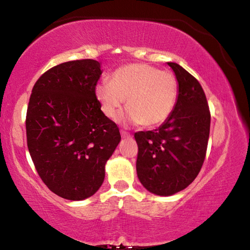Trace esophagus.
Here are the masks:
<instances>
[{
  "instance_id": "34e87169",
  "label": "esophagus",
  "mask_w": 250,
  "mask_h": 250,
  "mask_svg": "<svg viewBox=\"0 0 250 250\" xmlns=\"http://www.w3.org/2000/svg\"><path fill=\"white\" fill-rule=\"evenodd\" d=\"M121 137H122V138H130L131 134H130L129 132H126V131L121 130Z\"/></svg>"
}]
</instances>
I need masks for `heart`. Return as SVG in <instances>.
<instances>
[{"label":"heart","mask_w":250,"mask_h":250,"mask_svg":"<svg viewBox=\"0 0 250 250\" xmlns=\"http://www.w3.org/2000/svg\"><path fill=\"white\" fill-rule=\"evenodd\" d=\"M179 87L174 75L146 64H128L115 70L109 83L96 86L101 110L116 119L125 104L129 108L120 120L129 125L153 128L162 125L175 108Z\"/></svg>","instance_id":"b5f03b06"}]
</instances>
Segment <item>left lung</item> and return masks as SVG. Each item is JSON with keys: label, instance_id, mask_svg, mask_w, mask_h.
I'll use <instances>...</instances> for the list:
<instances>
[{"label": "left lung", "instance_id": "left-lung-1", "mask_svg": "<svg viewBox=\"0 0 250 250\" xmlns=\"http://www.w3.org/2000/svg\"><path fill=\"white\" fill-rule=\"evenodd\" d=\"M179 83L175 108L158 129L134 133L137 174L147 191L170 196L195 180L205 160L210 113L200 83L176 62H167Z\"/></svg>", "mask_w": 250, "mask_h": 250}]
</instances>
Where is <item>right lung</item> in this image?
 I'll return each mask as SVG.
<instances>
[{"mask_svg": "<svg viewBox=\"0 0 250 250\" xmlns=\"http://www.w3.org/2000/svg\"><path fill=\"white\" fill-rule=\"evenodd\" d=\"M101 74L94 59L62 62L41 76L29 98L26 137L33 163L50 191L69 201L98 191L121 140L95 96Z\"/></svg>", "mask_w": 250, "mask_h": 250, "instance_id": "obj_1", "label": "right lung"}]
</instances>
